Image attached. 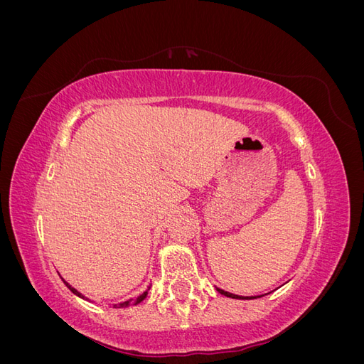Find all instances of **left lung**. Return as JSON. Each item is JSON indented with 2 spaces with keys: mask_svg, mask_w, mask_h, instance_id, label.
Returning a JSON list of instances; mask_svg holds the SVG:
<instances>
[{
  "mask_svg": "<svg viewBox=\"0 0 364 364\" xmlns=\"http://www.w3.org/2000/svg\"><path fill=\"white\" fill-rule=\"evenodd\" d=\"M217 291L220 294L226 296V297H232V299H257V297H261V296H238V294H232V293H229V291H225V290L218 289V287H217Z\"/></svg>",
  "mask_w": 364,
  "mask_h": 364,
  "instance_id": "obj_1",
  "label": "left lung"
}]
</instances>
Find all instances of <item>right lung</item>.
<instances>
[{
    "mask_svg": "<svg viewBox=\"0 0 364 364\" xmlns=\"http://www.w3.org/2000/svg\"><path fill=\"white\" fill-rule=\"evenodd\" d=\"M62 281H63V284L65 285H67V287L75 294V296H79V297H82V299H85V301H90V299H87V297L86 296H83L79 290H75L74 287H71V285L67 282V281H65L63 278H62ZM150 289V287H149ZM149 289L146 290V291H142L139 296H136V297H130V299H127V301H124V302H119V304H114L112 306L114 308H126V306H132V305H138L139 302H142V301H144L146 299V297H147V293H149Z\"/></svg>",
    "mask_w": 364,
    "mask_h": 364,
    "instance_id": "add662e5",
    "label": "right lung"
}]
</instances>
